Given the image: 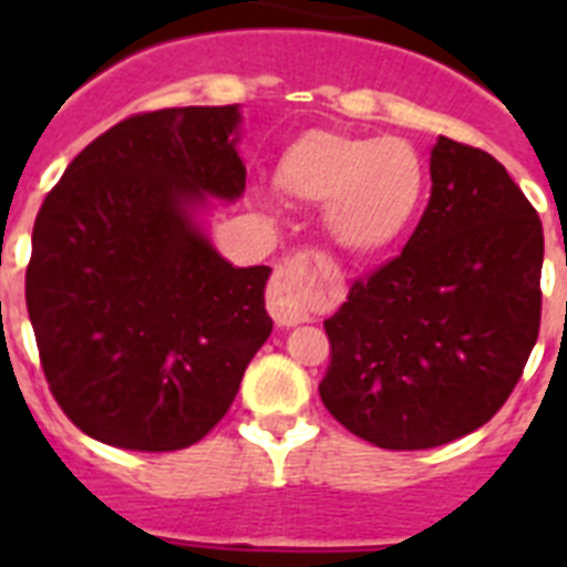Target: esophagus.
Segmentation results:
<instances>
[{
	"mask_svg": "<svg viewBox=\"0 0 567 567\" xmlns=\"http://www.w3.org/2000/svg\"><path fill=\"white\" fill-rule=\"evenodd\" d=\"M327 258L320 252H298L275 269L269 284V315L278 327H298L309 320V307L323 289Z\"/></svg>",
	"mask_w": 567,
	"mask_h": 567,
	"instance_id": "esophagus-1",
	"label": "esophagus"
}]
</instances>
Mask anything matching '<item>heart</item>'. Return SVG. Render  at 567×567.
I'll return each instance as SVG.
<instances>
[{
  "label": "heart",
  "mask_w": 567,
  "mask_h": 567,
  "mask_svg": "<svg viewBox=\"0 0 567 567\" xmlns=\"http://www.w3.org/2000/svg\"><path fill=\"white\" fill-rule=\"evenodd\" d=\"M275 184L292 202L327 204L334 244L354 258H374L417 221L429 178L420 153L403 138L315 127L280 150Z\"/></svg>",
  "instance_id": "obj_1"
}]
</instances>
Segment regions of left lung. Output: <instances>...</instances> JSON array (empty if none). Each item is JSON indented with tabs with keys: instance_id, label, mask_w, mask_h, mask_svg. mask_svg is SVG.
<instances>
[{
	"instance_id": "obj_1",
	"label": "left lung",
	"mask_w": 567,
	"mask_h": 567,
	"mask_svg": "<svg viewBox=\"0 0 567 567\" xmlns=\"http://www.w3.org/2000/svg\"><path fill=\"white\" fill-rule=\"evenodd\" d=\"M543 252V221L503 164L440 135L432 198L403 252L323 320L329 414L392 452L488 423L537 343Z\"/></svg>"
}]
</instances>
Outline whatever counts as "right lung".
<instances>
[{"instance_id": "right-lung-1", "label": "right lung", "mask_w": 567, "mask_h": 567, "mask_svg": "<svg viewBox=\"0 0 567 567\" xmlns=\"http://www.w3.org/2000/svg\"><path fill=\"white\" fill-rule=\"evenodd\" d=\"M240 113L130 115L68 164L33 224L24 300L50 392L70 423L130 452H178L227 414L272 332V269H238L195 224L235 202Z\"/></svg>"}]
</instances>
